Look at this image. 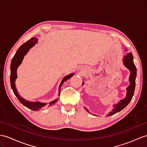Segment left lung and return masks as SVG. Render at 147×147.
Returning <instances> with one entry per match:
<instances>
[{
  "mask_svg": "<svg viewBox=\"0 0 147 147\" xmlns=\"http://www.w3.org/2000/svg\"><path fill=\"white\" fill-rule=\"evenodd\" d=\"M133 60V55H132V53L131 52L129 53H127V54L125 56L123 60V64L130 71V75L129 78L130 84L127 88V93L126 97L120 100V102L118 103L117 105H114L113 110H112V112H110L109 113L108 117L113 115L115 113L119 112L120 111L125 108L131 100L132 97H133L135 88V79L136 77H137V69H136V67L134 63ZM85 109L87 110V112H88L87 109L85 108Z\"/></svg>",
  "mask_w": 147,
  "mask_h": 147,
  "instance_id": "left-lung-1",
  "label": "left lung"
}]
</instances>
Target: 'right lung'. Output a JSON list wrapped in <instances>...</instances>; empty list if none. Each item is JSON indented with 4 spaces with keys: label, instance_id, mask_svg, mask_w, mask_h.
Returning a JSON list of instances; mask_svg holds the SVG:
<instances>
[{
    "label": "right lung",
    "instance_id": "add662e5",
    "mask_svg": "<svg viewBox=\"0 0 147 147\" xmlns=\"http://www.w3.org/2000/svg\"><path fill=\"white\" fill-rule=\"evenodd\" d=\"M37 42V38L32 37L30 39V40H28L26 42H25L24 44H23L19 48V49L17 50V51L16 52V53L15 54V55L13 56V57L12 59L11 64H10V85H11V88L14 93V94L16 95L18 100H19V102L22 103L23 105L26 106V107H27V108L30 109L34 111L39 110L40 109H44V108H47V107H49L50 106H51V105L54 104L56 102V100H55L50 102L49 103H48V104L47 103H40L38 102H30L26 100L21 97V96L19 95V94L17 93V89L16 88L15 81L17 77V68L20 65V63H22L24 57L25 55H26V53L28 52V50H29L30 48H32V47L36 44ZM72 76H74V74H70V75H69V76H67L63 78V79L62 80L61 84H60V85L59 86V93L60 94V90H61V86L62 85V84L66 80H67L68 79H69L70 78H71Z\"/></svg>",
    "mask_w": 147,
    "mask_h": 147
}]
</instances>
